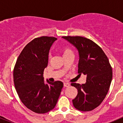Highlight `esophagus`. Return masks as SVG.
<instances>
[{"instance_id":"1","label":"esophagus","mask_w":123,"mask_h":123,"mask_svg":"<svg viewBox=\"0 0 123 123\" xmlns=\"http://www.w3.org/2000/svg\"><path fill=\"white\" fill-rule=\"evenodd\" d=\"M63 86L65 87H69V84L68 83V82H64Z\"/></svg>"}]
</instances>
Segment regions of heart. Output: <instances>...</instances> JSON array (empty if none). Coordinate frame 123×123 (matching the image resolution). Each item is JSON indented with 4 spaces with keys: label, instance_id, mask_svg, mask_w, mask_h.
Returning <instances> with one entry per match:
<instances>
[{
    "label": "heart",
    "instance_id": "obj_1",
    "mask_svg": "<svg viewBox=\"0 0 123 123\" xmlns=\"http://www.w3.org/2000/svg\"><path fill=\"white\" fill-rule=\"evenodd\" d=\"M61 52L62 53L63 56H67V55H69V54H73L72 50L71 49L68 48V47H64L62 48Z\"/></svg>",
    "mask_w": 123,
    "mask_h": 123
}]
</instances>
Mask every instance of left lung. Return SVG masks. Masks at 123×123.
<instances>
[{"mask_svg": "<svg viewBox=\"0 0 123 123\" xmlns=\"http://www.w3.org/2000/svg\"><path fill=\"white\" fill-rule=\"evenodd\" d=\"M79 53L78 73L86 75L85 84L71 83L78 90L73 100L76 109L89 111L99 106L108 93L112 80V68L103 50L95 42L81 36H63Z\"/></svg>", "mask_w": 123, "mask_h": 123, "instance_id": "1", "label": "left lung"}]
</instances>
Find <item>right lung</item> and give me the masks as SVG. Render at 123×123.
Listing matches in <instances>:
<instances>
[{"label": "right lung", "instance_id": "right-lung-1", "mask_svg": "<svg viewBox=\"0 0 123 123\" xmlns=\"http://www.w3.org/2000/svg\"><path fill=\"white\" fill-rule=\"evenodd\" d=\"M56 39L42 36L31 41L21 51L13 69L14 84L19 98L36 113H45L54 109L63 87L60 81L45 83L43 77L50 49Z\"/></svg>", "mask_w": 123, "mask_h": 123}]
</instances>
